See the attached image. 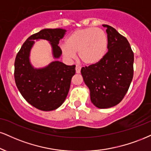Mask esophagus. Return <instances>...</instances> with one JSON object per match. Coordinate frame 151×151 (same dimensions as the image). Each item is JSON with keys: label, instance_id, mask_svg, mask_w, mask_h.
I'll use <instances>...</instances> for the list:
<instances>
[{"label": "esophagus", "instance_id": "obj_1", "mask_svg": "<svg viewBox=\"0 0 151 151\" xmlns=\"http://www.w3.org/2000/svg\"><path fill=\"white\" fill-rule=\"evenodd\" d=\"M81 67L80 66V65H76V72H77V74H79L81 72Z\"/></svg>", "mask_w": 151, "mask_h": 151}]
</instances>
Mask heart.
Instances as JSON below:
<instances>
[{
	"label": "heart",
	"instance_id": "obj_1",
	"mask_svg": "<svg viewBox=\"0 0 151 151\" xmlns=\"http://www.w3.org/2000/svg\"><path fill=\"white\" fill-rule=\"evenodd\" d=\"M60 48L65 57L72 59L78 52L79 60L83 63L94 65L106 55L108 36L104 31L96 27L77 29L67 38L66 43L61 45Z\"/></svg>",
	"mask_w": 151,
	"mask_h": 151
}]
</instances>
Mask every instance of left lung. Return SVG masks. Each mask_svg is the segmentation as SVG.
<instances>
[{"label":"left lung","instance_id":"1","mask_svg":"<svg viewBox=\"0 0 151 151\" xmlns=\"http://www.w3.org/2000/svg\"><path fill=\"white\" fill-rule=\"evenodd\" d=\"M108 51L99 63L82 68L81 73L97 108H109L122 101L133 79L134 52L127 39L107 24Z\"/></svg>","mask_w":151,"mask_h":151}]
</instances>
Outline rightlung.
<instances>
[{
    "instance_id": "obj_1",
    "label": "right lung",
    "mask_w": 151,
    "mask_h": 151,
    "mask_svg": "<svg viewBox=\"0 0 151 151\" xmlns=\"http://www.w3.org/2000/svg\"><path fill=\"white\" fill-rule=\"evenodd\" d=\"M65 32L63 29H44L33 34L23 43L14 61V80L18 90L29 104L43 111L55 110L64 103L75 74V65L54 61L46 68L36 69L30 63V50L34 40L45 39L51 45L54 58H59L62 50L58 44Z\"/></svg>"
}]
</instances>
